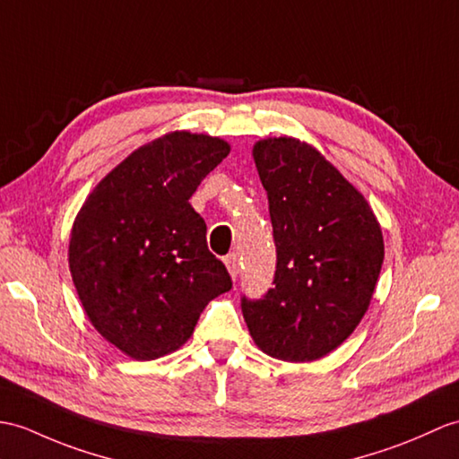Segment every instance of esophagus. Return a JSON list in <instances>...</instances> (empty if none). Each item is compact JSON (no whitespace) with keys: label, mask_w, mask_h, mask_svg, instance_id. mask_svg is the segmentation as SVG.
Returning a JSON list of instances; mask_svg holds the SVG:
<instances>
[{"label":"esophagus","mask_w":459,"mask_h":459,"mask_svg":"<svg viewBox=\"0 0 459 459\" xmlns=\"http://www.w3.org/2000/svg\"><path fill=\"white\" fill-rule=\"evenodd\" d=\"M225 265H227V270H229V273H230V278L232 280H237L238 278V273H240V262H238V254H229L227 258H225Z\"/></svg>","instance_id":"34e87169"}]
</instances>
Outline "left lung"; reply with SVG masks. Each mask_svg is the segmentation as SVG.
I'll list each match as a JSON object with an SVG mask.
<instances>
[{
	"mask_svg": "<svg viewBox=\"0 0 459 459\" xmlns=\"http://www.w3.org/2000/svg\"><path fill=\"white\" fill-rule=\"evenodd\" d=\"M278 252L273 285L242 297L250 336L283 361L336 350L366 315L383 264V234L366 197L311 144L291 136L252 148Z\"/></svg>",
	"mask_w": 459,
	"mask_h": 459,
	"instance_id": "8db88e82",
	"label": "left lung"
}]
</instances>
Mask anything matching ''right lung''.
I'll list each match as a JSON object with an SVG mask.
<instances>
[{"instance_id":"1","label":"right lung","mask_w":459,"mask_h":459,"mask_svg":"<svg viewBox=\"0 0 459 459\" xmlns=\"http://www.w3.org/2000/svg\"><path fill=\"white\" fill-rule=\"evenodd\" d=\"M229 152L217 136L168 133L113 168L74 221L68 264L83 311L133 359L184 346L207 303L232 287L189 205Z\"/></svg>"}]
</instances>
